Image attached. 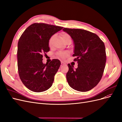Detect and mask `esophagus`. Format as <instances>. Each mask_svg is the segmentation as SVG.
I'll use <instances>...</instances> for the list:
<instances>
[{"label": "esophagus", "mask_w": 122, "mask_h": 122, "mask_svg": "<svg viewBox=\"0 0 122 122\" xmlns=\"http://www.w3.org/2000/svg\"><path fill=\"white\" fill-rule=\"evenodd\" d=\"M61 64L62 65H66V64L65 63V62L64 61H61Z\"/></svg>", "instance_id": "34e87169"}]
</instances>
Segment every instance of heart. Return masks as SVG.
<instances>
[{
	"mask_svg": "<svg viewBox=\"0 0 122 122\" xmlns=\"http://www.w3.org/2000/svg\"><path fill=\"white\" fill-rule=\"evenodd\" d=\"M61 36H62V40H64V41L67 39L70 38V35H69L68 34H67V33H63V34H62ZM53 38H54V36H51V37L50 38V39L49 40L48 44H49V45L50 46L51 45V43H52V41ZM57 55L59 57L64 58H65V57H66L68 56L69 53L67 52H64V51H60V52H59L57 53Z\"/></svg>",
	"mask_w": 122,
	"mask_h": 122,
	"instance_id": "b5f03b06",
	"label": "heart"
}]
</instances>
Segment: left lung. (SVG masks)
I'll list each match as a JSON object with an SVG mask.
<instances>
[{"label": "left lung", "instance_id": "1", "mask_svg": "<svg viewBox=\"0 0 122 122\" xmlns=\"http://www.w3.org/2000/svg\"><path fill=\"white\" fill-rule=\"evenodd\" d=\"M63 31L71 36L74 44L73 56L78 68L68 65L66 75L70 87L79 92H87L97 86L100 81L106 60L104 44L93 32L81 29L64 28Z\"/></svg>", "mask_w": 122, "mask_h": 122}]
</instances>
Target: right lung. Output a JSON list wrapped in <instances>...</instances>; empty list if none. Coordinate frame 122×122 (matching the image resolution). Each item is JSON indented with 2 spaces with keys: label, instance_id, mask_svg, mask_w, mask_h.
<instances>
[{
  "label": "right lung",
  "instance_id": "add662e5",
  "mask_svg": "<svg viewBox=\"0 0 122 122\" xmlns=\"http://www.w3.org/2000/svg\"><path fill=\"white\" fill-rule=\"evenodd\" d=\"M62 27L34 23L25 29L18 43V69L24 86L35 92L45 91L52 86L61 61L53 59L43 63V54L50 50L49 40Z\"/></svg>",
  "mask_w": 122,
  "mask_h": 122
}]
</instances>
